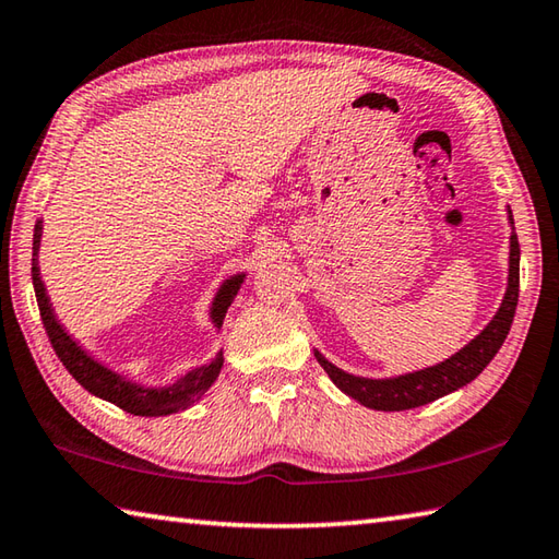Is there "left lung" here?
Instances as JSON below:
<instances>
[{"instance_id": "8db88e82", "label": "left lung", "mask_w": 559, "mask_h": 559, "mask_svg": "<svg viewBox=\"0 0 559 559\" xmlns=\"http://www.w3.org/2000/svg\"><path fill=\"white\" fill-rule=\"evenodd\" d=\"M513 223V215H511ZM518 287H521V245H518V235H511V270H508V292L503 297V305L498 309L491 324H488L481 334H478L472 344L459 350L456 356L447 358L444 364L435 368L417 370V373L390 378V380H368L348 376L336 366H331L326 358H319L321 368L326 370L329 378L344 390L348 397L358 400L360 405L383 409V413H400V409H413L419 405L432 403V400L442 397L452 390H459L481 373V370L491 364L498 348L511 331L515 307H518Z\"/></svg>"}]
</instances>
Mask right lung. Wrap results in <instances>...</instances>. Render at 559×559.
<instances>
[{
    "label": "right lung",
    "mask_w": 559,
    "mask_h": 559,
    "mask_svg": "<svg viewBox=\"0 0 559 559\" xmlns=\"http://www.w3.org/2000/svg\"><path fill=\"white\" fill-rule=\"evenodd\" d=\"M38 238H41V225H36L34 230V254L38 250ZM32 280H34V292H36V301H38V311H41V321L46 329V336L51 341V346L56 350V356L61 358V364L66 366L68 373H71L78 383H81L87 393H93L97 397L107 400V403L117 405L124 413L130 415H142V417H156V415H171L176 409L189 407L195 397H201L205 390L213 385V380L218 378L223 358L218 356L211 366L195 368L191 373H186L179 383H174L171 388L164 390H144L124 383L120 376L110 373V370L103 368L100 364H95L93 358H87L81 348H78L71 336L58 326V321L53 317L51 307H48V297L44 289V282L38 277V267H36V258H34V267H32ZM242 277H233L223 285L221 295L215 297L213 305V319L215 324H223L225 311H228L233 297L238 295Z\"/></svg>",
    "instance_id": "add662e5"
}]
</instances>
